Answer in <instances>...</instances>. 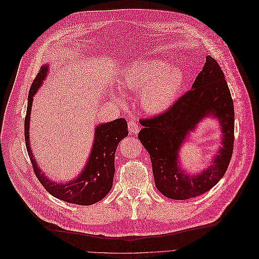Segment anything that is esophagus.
Returning a JSON list of instances; mask_svg holds the SVG:
<instances>
[{
    "label": "esophagus",
    "mask_w": 259,
    "mask_h": 259,
    "mask_svg": "<svg viewBox=\"0 0 259 259\" xmlns=\"http://www.w3.org/2000/svg\"><path fill=\"white\" fill-rule=\"evenodd\" d=\"M127 125H128L130 132H131L132 134H138V132H139V126H138V123H137V121L131 119V120L128 121Z\"/></svg>",
    "instance_id": "obj_1"
}]
</instances>
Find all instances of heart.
<instances>
[{
	"label": "heart",
	"instance_id": "b5f03b06",
	"mask_svg": "<svg viewBox=\"0 0 259 259\" xmlns=\"http://www.w3.org/2000/svg\"><path fill=\"white\" fill-rule=\"evenodd\" d=\"M185 77L180 69L169 67L166 60L139 59L124 69L120 84L127 91H140V104L148 113L158 114L175 103L184 87ZM118 100L123 94L115 93Z\"/></svg>",
	"mask_w": 259,
	"mask_h": 259
}]
</instances>
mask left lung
<instances>
[{"label":"left lung","mask_w":259,"mask_h":259,"mask_svg":"<svg viewBox=\"0 0 259 259\" xmlns=\"http://www.w3.org/2000/svg\"><path fill=\"white\" fill-rule=\"evenodd\" d=\"M207 115L220 120L222 148L214 164L200 175H185L177 163L178 149L186 136ZM138 138L148 151L158 190L172 200H187L210 190L227 171L234 144V106L225 75L214 58L206 56L203 70L191 90L166 112L141 119Z\"/></svg>","instance_id":"obj_1"}]
</instances>
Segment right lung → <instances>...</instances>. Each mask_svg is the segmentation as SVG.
Here are the masks:
<instances>
[{
    "label": "right lung",
    "instance_id": "1",
    "mask_svg": "<svg viewBox=\"0 0 259 259\" xmlns=\"http://www.w3.org/2000/svg\"><path fill=\"white\" fill-rule=\"evenodd\" d=\"M48 65L40 68L29 90L27 112L25 117V141L34 174L40 184L51 195L75 205H92L108 194L113 186L115 174V151L119 142L128 135L127 122L119 118L108 123H101L95 130L94 144L84 169L77 178L68 183H56L51 181L37 166L29 145V122L33 96L45 80Z\"/></svg>",
    "mask_w": 259,
    "mask_h": 259
}]
</instances>
